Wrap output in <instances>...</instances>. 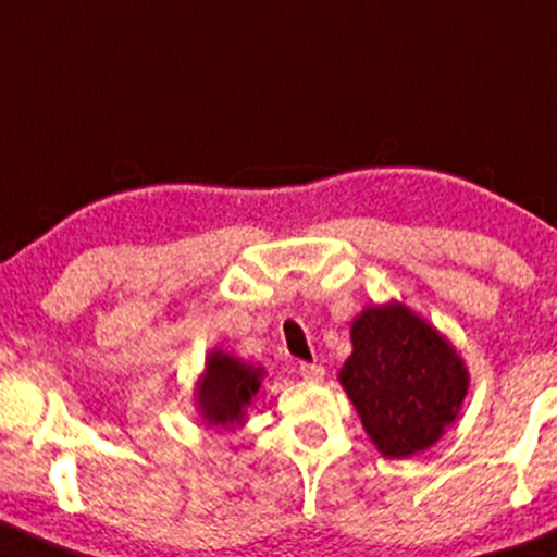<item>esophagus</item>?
<instances>
[{
  "mask_svg": "<svg viewBox=\"0 0 557 557\" xmlns=\"http://www.w3.org/2000/svg\"><path fill=\"white\" fill-rule=\"evenodd\" d=\"M298 375H301L304 381H309V383H320L322 377H325V368H322V364L301 362V364H298Z\"/></svg>",
  "mask_w": 557,
  "mask_h": 557,
  "instance_id": "34e87169",
  "label": "esophagus"
}]
</instances>
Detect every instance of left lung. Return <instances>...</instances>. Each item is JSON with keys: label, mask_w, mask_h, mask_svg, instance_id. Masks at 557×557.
Returning a JSON list of instances; mask_svg holds the SVG:
<instances>
[{"label": "left lung", "mask_w": 557, "mask_h": 557, "mask_svg": "<svg viewBox=\"0 0 557 557\" xmlns=\"http://www.w3.org/2000/svg\"><path fill=\"white\" fill-rule=\"evenodd\" d=\"M370 442L405 460L431 449L460 418L470 372L451 341L401 301L364 307L351 322V357L338 370Z\"/></svg>", "instance_id": "obj_1"}]
</instances>
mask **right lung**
<instances>
[{"instance_id": "obj_1", "label": "right lung", "mask_w": 557, "mask_h": 557, "mask_svg": "<svg viewBox=\"0 0 557 557\" xmlns=\"http://www.w3.org/2000/svg\"><path fill=\"white\" fill-rule=\"evenodd\" d=\"M264 375L267 370L259 364H250L224 348H211L193 391L200 420L209 428L240 431L248 423V407L259 396Z\"/></svg>"}]
</instances>
